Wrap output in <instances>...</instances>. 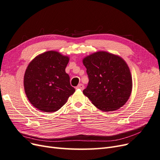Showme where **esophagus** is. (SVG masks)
Listing matches in <instances>:
<instances>
[{"label": "esophagus", "instance_id": "34e87169", "mask_svg": "<svg viewBox=\"0 0 160 160\" xmlns=\"http://www.w3.org/2000/svg\"><path fill=\"white\" fill-rule=\"evenodd\" d=\"M84 85L82 84V83H80V84H79L78 85H77V87H76V88L77 89H81V90H83L84 89Z\"/></svg>", "mask_w": 160, "mask_h": 160}]
</instances>
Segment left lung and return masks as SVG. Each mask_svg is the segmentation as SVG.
I'll return each mask as SVG.
<instances>
[{"instance_id": "1", "label": "left lung", "mask_w": 160, "mask_h": 160, "mask_svg": "<svg viewBox=\"0 0 160 160\" xmlns=\"http://www.w3.org/2000/svg\"><path fill=\"white\" fill-rule=\"evenodd\" d=\"M89 83L83 91L97 108L117 110L127 102L132 89V75L122 58L99 51L83 61Z\"/></svg>"}]
</instances>
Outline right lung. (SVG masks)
<instances>
[{
  "label": "right lung",
  "instance_id": "right-lung-1",
  "mask_svg": "<svg viewBox=\"0 0 160 160\" xmlns=\"http://www.w3.org/2000/svg\"><path fill=\"white\" fill-rule=\"evenodd\" d=\"M69 60V57L50 51L36 57L28 65L24 88L34 107L43 112H55L73 94L75 89L65 72Z\"/></svg>",
  "mask_w": 160,
  "mask_h": 160
}]
</instances>
